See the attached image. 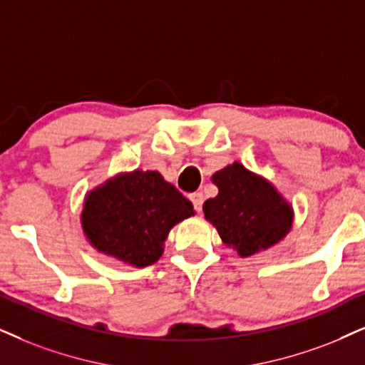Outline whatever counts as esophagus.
<instances>
[{
  "mask_svg": "<svg viewBox=\"0 0 365 365\" xmlns=\"http://www.w3.org/2000/svg\"><path fill=\"white\" fill-rule=\"evenodd\" d=\"M190 200H192L193 207H195V210L198 212V214H200V212H202V204H204V193H202V192L192 193Z\"/></svg>",
  "mask_w": 365,
  "mask_h": 365,
  "instance_id": "1",
  "label": "esophagus"
}]
</instances>
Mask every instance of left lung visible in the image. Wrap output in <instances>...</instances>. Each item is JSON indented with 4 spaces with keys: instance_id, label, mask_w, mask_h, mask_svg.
<instances>
[{
    "instance_id": "1",
    "label": "left lung",
    "mask_w": 365,
    "mask_h": 365,
    "mask_svg": "<svg viewBox=\"0 0 365 365\" xmlns=\"http://www.w3.org/2000/svg\"><path fill=\"white\" fill-rule=\"evenodd\" d=\"M217 197L204 204V217L227 247L249 257L283 241L293 227L294 210L262 175L239 161L212 175Z\"/></svg>"
}]
</instances>
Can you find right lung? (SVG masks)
Returning <instances> with one entry per match:
<instances>
[{"mask_svg":"<svg viewBox=\"0 0 365 365\" xmlns=\"http://www.w3.org/2000/svg\"><path fill=\"white\" fill-rule=\"evenodd\" d=\"M192 215V202L158 172L133 170L86 193L81 227L101 255L146 267L163 256L170 230Z\"/></svg>","mask_w":365,"mask_h":365,"instance_id":"obj_1","label":"right lung"}]
</instances>
